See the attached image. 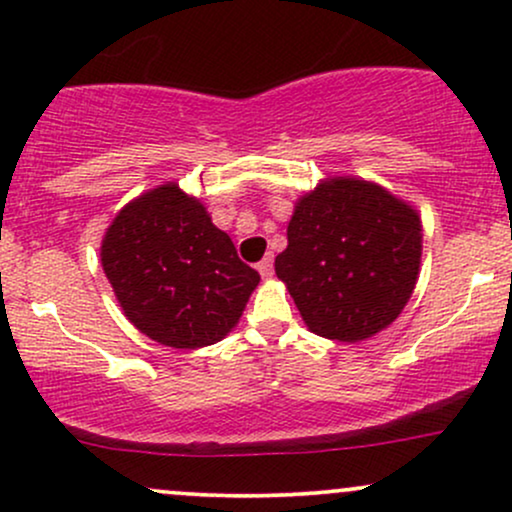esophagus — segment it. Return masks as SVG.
<instances>
[{
  "label": "esophagus",
  "instance_id": "34e87169",
  "mask_svg": "<svg viewBox=\"0 0 512 512\" xmlns=\"http://www.w3.org/2000/svg\"><path fill=\"white\" fill-rule=\"evenodd\" d=\"M257 272H260L262 276H272V272H274V257L267 255L262 262H257Z\"/></svg>",
  "mask_w": 512,
  "mask_h": 512
}]
</instances>
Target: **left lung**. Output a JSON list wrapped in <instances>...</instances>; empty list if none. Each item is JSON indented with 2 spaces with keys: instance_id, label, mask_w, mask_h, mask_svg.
Returning a JSON list of instances; mask_svg holds the SVG:
<instances>
[{
  "instance_id": "left-lung-1",
  "label": "left lung",
  "mask_w": 512,
  "mask_h": 512,
  "mask_svg": "<svg viewBox=\"0 0 512 512\" xmlns=\"http://www.w3.org/2000/svg\"><path fill=\"white\" fill-rule=\"evenodd\" d=\"M420 255L415 209L374 183L334 178L298 202L274 269L315 334L355 343L400 315Z\"/></svg>"
}]
</instances>
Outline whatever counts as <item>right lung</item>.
Listing matches in <instances>:
<instances>
[{"label":"right lung","instance_id":"1","mask_svg":"<svg viewBox=\"0 0 512 512\" xmlns=\"http://www.w3.org/2000/svg\"><path fill=\"white\" fill-rule=\"evenodd\" d=\"M102 267L126 317L169 348L221 341L260 283L233 240L176 183L116 214L102 240Z\"/></svg>","mask_w":512,"mask_h":512}]
</instances>
